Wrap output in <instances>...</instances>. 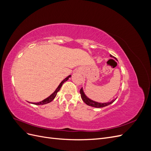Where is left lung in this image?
Instances as JSON below:
<instances>
[{
    "instance_id": "left-lung-1",
    "label": "left lung",
    "mask_w": 151,
    "mask_h": 151,
    "mask_svg": "<svg viewBox=\"0 0 151 151\" xmlns=\"http://www.w3.org/2000/svg\"><path fill=\"white\" fill-rule=\"evenodd\" d=\"M110 57H112V58H114L116 59L115 57H113V55H110ZM80 94H81V98L83 99V101H84L86 104H88V105H89V106H91L95 107V108H103V107H105V106H108V105L111 104V103H113L116 100V99H113L112 101H110V102L104 103H98V102L94 101H93V100L90 99L89 98H88V97L86 96L85 94H84V93L83 88H81V90H80Z\"/></svg>"
}]
</instances>
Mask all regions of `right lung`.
Returning <instances> with one entry per match:
<instances>
[{"instance_id": "1", "label": "right lung", "mask_w": 151, "mask_h": 151, "mask_svg": "<svg viewBox=\"0 0 151 151\" xmlns=\"http://www.w3.org/2000/svg\"><path fill=\"white\" fill-rule=\"evenodd\" d=\"M70 76H68V77H67L65 79H63L61 83H60V84H59V86H58V88L56 89V90L54 91V93H53L49 97H48L47 98H46V99H45L44 100H43V101H40V102H38V103H33L34 104H36V105H41V104H47V103H50L52 101H53V100L54 99V98H55V96H56V95H57V93L59 91H60V88H61V87H62V86L63 85V84L65 83V81H67L68 79V78H69V77H70Z\"/></svg>"}]
</instances>
